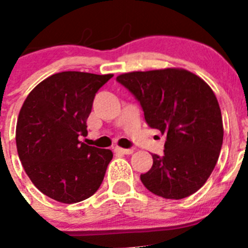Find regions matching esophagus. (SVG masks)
<instances>
[{"instance_id":"1","label":"esophagus","mask_w":248,"mask_h":248,"mask_svg":"<svg viewBox=\"0 0 248 248\" xmlns=\"http://www.w3.org/2000/svg\"><path fill=\"white\" fill-rule=\"evenodd\" d=\"M114 151L116 154H121V155H131V154H133V149H124L120 148V146H115Z\"/></svg>"}]
</instances>
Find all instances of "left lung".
<instances>
[{
  "label": "left lung",
  "mask_w": 248,
  "mask_h": 248,
  "mask_svg": "<svg viewBox=\"0 0 248 248\" xmlns=\"http://www.w3.org/2000/svg\"><path fill=\"white\" fill-rule=\"evenodd\" d=\"M116 80L140 103L151 128L166 134L163 155L140 180L165 199L188 198L212 173L223 144L222 112L210 86L184 69L133 71Z\"/></svg>",
  "instance_id": "1"
}]
</instances>
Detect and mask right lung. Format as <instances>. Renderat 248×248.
Segmentation results:
<instances>
[{
	"instance_id": "add662e5",
	"label": "right lung",
	"mask_w": 248,
	"mask_h": 248,
	"mask_svg": "<svg viewBox=\"0 0 248 248\" xmlns=\"http://www.w3.org/2000/svg\"><path fill=\"white\" fill-rule=\"evenodd\" d=\"M112 74L63 71L26 97L16 124V149L26 174L48 198L86 200L99 189L112 153L80 141L87 134L93 99Z\"/></svg>"
}]
</instances>
